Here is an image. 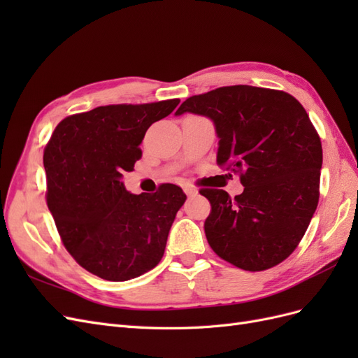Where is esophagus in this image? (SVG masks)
<instances>
[{
    "label": "esophagus",
    "instance_id": "1",
    "mask_svg": "<svg viewBox=\"0 0 358 358\" xmlns=\"http://www.w3.org/2000/svg\"><path fill=\"white\" fill-rule=\"evenodd\" d=\"M183 191H185V194L188 197H192V196H197V189H194L192 187H189V185H187V187H183Z\"/></svg>",
    "mask_w": 358,
    "mask_h": 358
}]
</instances>
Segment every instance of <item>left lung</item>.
I'll return each mask as SVG.
<instances>
[{
	"instance_id": "obj_1",
	"label": "left lung",
	"mask_w": 358,
	"mask_h": 358,
	"mask_svg": "<svg viewBox=\"0 0 358 358\" xmlns=\"http://www.w3.org/2000/svg\"><path fill=\"white\" fill-rule=\"evenodd\" d=\"M200 115L218 136L216 162L241 173L231 199L201 189L212 204L204 231L213 251L249 272L279 264L294 251L317 210L321 140L303 106L284 91L224 86L183 101L176 116Z\"/></svg>"
}]
</instances>
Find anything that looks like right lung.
Instances as JSON below:
<instances>
[{
    "label": "right lung",
    "mask_w": 358,
    "mask_h": 358,
    "mask_svg": "<svg viewBox=\"0 0 358 358\" xmlns=\"http://www.w3.org/2000/svg\"><path fill=\"white\" fill-rule=\"evenodd\" d=\"M178 104L101 106L66 117L53 131L43 155L48 206L64 246L92 275L121 282L164 255L187 196L173 183L137 196L125 189L124 173L142 157L148 128Z\"/></svg>",
    "instance_id": "add662e5"
}]
</instances>
